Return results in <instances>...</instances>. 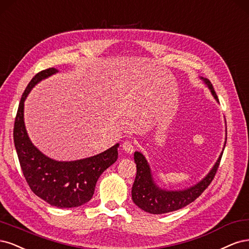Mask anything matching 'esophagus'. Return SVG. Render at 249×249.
<instances>
[{
	"instance_id": "obj_1",
	"label": "esophagus",
	"mask_w": 249,
	"mask_h": 249,
	"mask_svg": "<svg viewBox=\"0 0 249 249\" xmlns=\"http://www.w3.org/2000/svg\"><path fill=\"white\" fill-rule=\"evenodd\" d=\"M122 148L128 154H132L133 151H134V146H133L132 142H130V141H125L122 143Z\"/></svg>"
}]
</instances>
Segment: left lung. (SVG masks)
Instances as JSON below:
<instances>
[{
  "instance_id": "left-lung-1",
  "label": "left lung",
  "mask_w": 249,
  "mask_h": 249,
  "mask_svg": "<svg viewBox=\"0 0 249 249\" xmlns=\"http://www.w3.org/2000/svg\"><path fill=\"white\" fill-rule=\"evenodd\" d=\"M199 78L202 79L208 89L210 90L215 100L219 102L217 95H216L214 88L209 79L204 77ZM226 142H226H224L221 153L212 166L210 172L202 180L195 184V185L178 190H168L159 187L154 181L153 174H152L150 164L145 155L141 153V152L135 151L133 156L134 162L136 164V177L131 189L133 203L141 208L142 210L151 214H164L173 212L189 205L202 195L204 190L210 185L216 171L218 168L224 147H226Z\"/></svg>"
}]
</instances>
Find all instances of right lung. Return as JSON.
Here are the masks:
<instances>
[{
  "instance_id": "obj_1",
  "label": "right lung",
  "mask_w": 249,
  "mask_h": 249,
  "mask_svg": "<svg viewBox=\"0 0 249 249\" xmlns=\"http://www.w3.org/2000/svg\"><path fill=\"white\" fill-rule=\"evenodd\" d=\"M58 72L55 68L43 70L29 83L15 118L13 140L21 171L31 190L44 202L62 209L89 202L101 174L118 159L119 143L97 155L72 161L54 160L34 146L25 125V101L38 83Z\"/></svg>"
}]
</instances>
